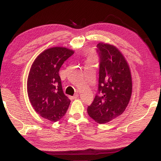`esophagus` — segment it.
Wrapping results in <instances>:
<instances>
[{"label":"esophagus","instance_id":"1","mask_svg":"<svg viewBox=\"0 0 161 161\" xmlns=\"http://www.w3.org/2000/svg\"><path fill=\"white\" fill-rule=\"evenodd\" d=\"M79 97V94H75L74 96H72V97H69V99H77V98Z\"/></svg>","mask_w":161,"mask_h":161}]
</instances>
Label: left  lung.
<instances>
[{"label":"left lung","mask_w":161,"mask_h":161,"mask_svg":"<svg viewBox=\"0 0 161 161\" xmlns=\"http://www.w3.org/2000/svg\"><path fill=\"white\" fill-rule=\"evenodd\" d=\"M98 93L87 113L97 124L108 123L124 113L132 94V79L127 61L113 45L99 42Z\"/></svg>","instance_id":"obj_1"}]
</instances>
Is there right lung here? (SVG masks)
I'll return each mask as SVG.
<instances>
[{
    "label": "right lung",
    "instance_id": "1",
    "mask_svg": "<svg viewBox=\"0 0 161 161\" xmlns=\"http://www.w3.org/2000/svg\"><path fill=\"white\" fill-rule=\"evenodd\" d=\"M74 50L63 47L48 48L32 63L27 81L30 102L36 112L56 122L66 114L70 100L62 90L59 71Z\"/></svg>",
    "mask_w": 161,
    "mask_h": 161
}]
</instances>
